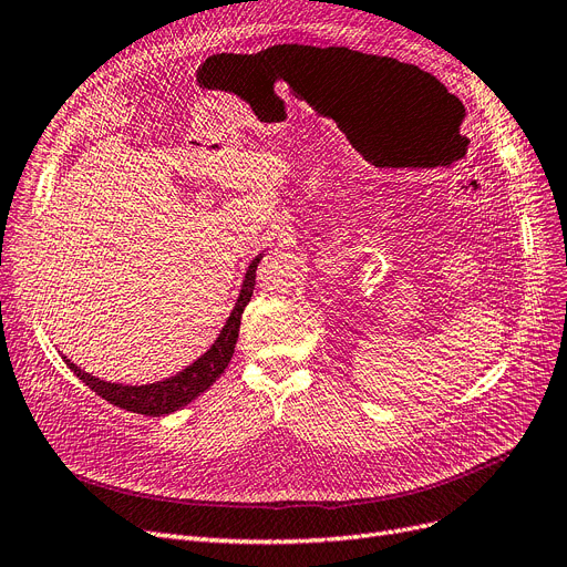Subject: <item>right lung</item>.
Wrapping results in <instances>:
<instances>
[{
	"label": "right lung",
	"mask_w": 567,
	"mask_h": 567,
	"mask_svg": "<svg viewBox=\"0 0 567 567\" xmlns=\"http://www.w3.org/2000/svg\"><path fill=\"white\" fill-rule=\"evenodd\" d=\"M259 261H261V255L251 259V264L247 266L245 280L240 287V297L234 310H230L226 324L221 327L217 341L209 346V350L203 352L194 364H188L179 373L171 375V379L156 381L150 385H123V383H110V381L95 379V375L81 371L74 362H70L65 354H62V362L74 371V375L81 383H86L95 394L102 396V400H107L118 409L142 413V415H154V417L179 411L182 406L194 402L198 394H203L209 385H213L228 367L230 358H234L238 331H240V318H243L245 306L251 299V291H255Z\"/></svg>",
	"instance_id": "right-lung-1"
}]
</instances>
